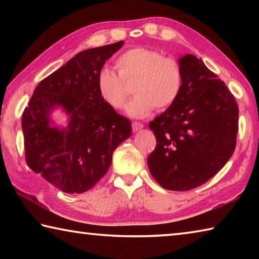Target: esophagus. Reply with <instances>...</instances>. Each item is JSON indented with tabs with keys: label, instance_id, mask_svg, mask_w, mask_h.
Masks as SVG:
<instances>
[{
	"label": "esophagus",
	"instance_id": "esophagus-1",
	"mask_svg": "<svg viewBox=\"0 0 259 259\" xmlns=\"http://www.w3.org/2000/svg\"><path fill=\"white\" fill-rule=\"evenodd\" d=\"M143 128H144L143 123H140V122H133V130L134 131H138Z\"/></svg>",
	"mask_w": 259,
	"mask_h": 259
}]
</instances>
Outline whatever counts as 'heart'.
<instances>
[{"label": "heart", "mask_w": 259, "mask_h": 259, "mask_svg": "<svg viewBox=\"0 0 259 259\" xmlns=\"http://www.w3.org/2000/svg\"><path fill=\"white\" fill-rule=\"evenodd\" d=\"M117 74L102 68L97 75L100 98L109 107L121 109L131 85L135 97L126 112L133 117H145L153 112L165 111L181 97L184 88V72L178 61L154 49L136 47L124 51L115 60Z\"/></svg>", "instance_id": "b5f03b06"}]
</instances>
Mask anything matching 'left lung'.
I'll list each match as a JSON object with an SVG mask.
<instances>
[{
	"mask_svg": "<svg viewBox=\"0 0 259 259\" xmlns=\"http://www.w3.org/2000/svg\"><path fill=\"white\" fill-rule=\"evenodd\" d=\"M181 97L150 122L156 146L147 157L153 178L170 191H190L212 178L233 154L239 107L229 88L193 55L179 59Z\"/></svg>",
	"mask_w": 259,
	"mask_h": 259,
	"instance_id": "left-lung-1",
	"label": "left lung"
}]
</instances>
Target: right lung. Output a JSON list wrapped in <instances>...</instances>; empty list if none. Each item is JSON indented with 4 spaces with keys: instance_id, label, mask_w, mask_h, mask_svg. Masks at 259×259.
<instances>
[{
    "instance_id": "obj_1",
    "label": "right lung",
    "mask_w": 259,
    "mask_h": 259,
    "mask_svg": "<svg viewBox=\"0 0 259 259\" xmlns=\"http://www.w3.org/2000/svg\"><path fill=\"white\" fill-rule=\"evenodd\" d=\"M123 41L78 52L35 88L24 109L25 159L30 169L66 193L93 188L112 163L113 152L131 136V122L100 98L97 75ZM57 106L70 115L58 130L49 115Z\"/></svg>"
}]
</instances>
